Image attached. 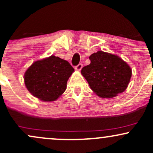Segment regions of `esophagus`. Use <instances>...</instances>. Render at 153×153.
I'll use <instances>...</instances> for the list:
<instances>
[{"label": "esophagus", "instance_id": "esophagus-1", "mask_svg": "<svg viewBox=\"0 0 153 153\" xmlns=\"http://www.w3.org/2000/svg\"><path fill=\"white\" fill-rule=\"evenodd\" d=\"M82 63H80V64H78V65L75 67V70L78 71H80V70L82 69Z\"/></svg>", "mask_w": 153, "mask_h": 153}]
</instances>
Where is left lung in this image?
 I'll return each instance as SVG.
<instances>
[{"mask_svg":"<svg viewBox=\"0 0 153 153\" xmlns=\"http://www.w3.org/2000/svg\"><path fill=\"white\" fill-rule=\"evenodd\" d=\"M90 65L81 74L95 94L101 98H113L124 92L131 77V69L116 54L98 51L89 57Z\"/></svg>","mask_w":153,"mask_h":153,"instance_id":"obj_1","label":"left lung"}]
</instances>
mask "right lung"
Listing matches in <instances>:
<instances>
[{
    "instance_id": "add662e5",
    "label": "right lung",
    "mask_w": 153,
    "mask_h": 153,
    "mask_svg": "<svg viewBox=\"0 0 153 153\" xmlns=\"http://www.w3.org/2000/svg\"><path fill=\"white\" fill-rule=\"evenodd\" d=\"M74 69L68 61L52 55L33 63L24 74L28 91L44 101H53L62 95Z\"/></svg>"
}]
</instances>
